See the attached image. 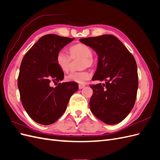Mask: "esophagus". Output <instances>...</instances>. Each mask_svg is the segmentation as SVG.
<instances>
[{
  "label": "esophagus",
  "mask_w": 160,
  "mask_h": 160,
  "mask_svg": "<svg viewBox=\"0 0 160 160\" xmlns=\"http://www.w3.org/2000/svg\"><path fill=\"white\" fill-rule=\"evenodd\" d=\"M85 87V85H79V89H83V88H84Z\"/></svg>",
  "instance_id": "obj_1"
}]
</instances>
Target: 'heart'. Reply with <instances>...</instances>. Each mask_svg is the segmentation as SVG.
<instances>
[{
    "label": "heart",
    "instance_id": "b5f03b06",
    "mask_svg": "<svg viewBox=\"0 0 160 160\" xmlns=\"http://www.w3.org/2000/svg\"><path fill=\"white\" fill-rule=\"evenodd\" d=\"M69 53L71 59H75L77 57L83 58L82 67H90L93 65V60L92 58L93 52L90 48L83 43H78L71 46L69 48ZM71 58L64 52L59 51L56 57V62L60 69L65 72L69 71L71 63ZM91 77V75L88 71L72 72L66 77L67 81L74 82L80 84H83Z\"/></svg>",
    "mask_w": 160,
    "mask_h": 160
}]
</instances>
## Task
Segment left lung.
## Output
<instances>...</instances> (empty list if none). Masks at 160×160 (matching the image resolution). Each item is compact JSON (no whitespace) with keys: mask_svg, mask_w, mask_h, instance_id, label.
Returning <instances> with one entry per match:
<instances>
[{"mask_svg":"<svg viewBox=\"0 0 160 160\" xmlns=\"http://www.w3.org/2000/svg\"><path fill=\"white\" fill-rule=\"evenodd\" d=\"M80 42L98 55L93 81L105 84L91 85V112L106 124L118 123L133 109L138 88L137 64L133 56L118 38L111 35L84 38Z\"/></svg>","mask_w":160,"mask_h":160,"instance_id":"8db88e82","label":"left lung"}]
</instances>
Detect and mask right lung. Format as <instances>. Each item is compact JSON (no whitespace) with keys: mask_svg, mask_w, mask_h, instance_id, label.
I'll return each instance as SVG.
<instances>
[{"mask_svg":"<svg viewBox=\"0 0 160 160\" xmlns=\"http://www.w3.org/2000/svg\"><path fill=\"white\" fill-rule=\"evenodd\" d=\"M74 39L52 34L42 36L22 60L18 77L21 100L28 115L38 123H55L79 89L74 82L61 83L64 73L56 62L57 53ZM57 82V86H51Z\"/></svg>","mask_w":160,"mask_h":160,"instance_id":"right-lung-1","label":"right lung"}]
</instances>
